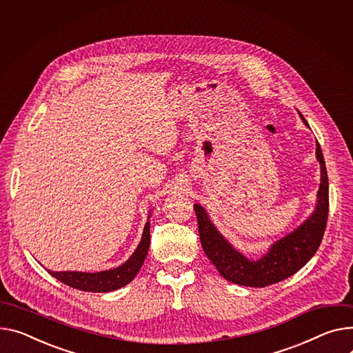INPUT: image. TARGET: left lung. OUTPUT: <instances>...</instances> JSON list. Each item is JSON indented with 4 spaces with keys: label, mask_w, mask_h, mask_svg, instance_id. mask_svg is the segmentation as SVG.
<instances>
[{
    "label": "left lung",
    "mask_w": 353,
    "mask_h": 353,
    "mask_svg": "<svg viewBox=\"0 0 353 353\" xmlns=\"http://www.w3.org/2000/svg\"><path fill=\"white\" fill-rule=\"evenodd\" d=\"M299 116L303 123L308 126L305 117L301 113ZM316 159L321 164L322 179L314 214L294 232L276 241L270 248L268 254L258 261H250L243 254L234 250L211 224L204 208L194 204L201 247L208 260L230 283L255 288L268 287L294 275L315 255L323 237L327 211H330V185H327L325 160L318 142Z\"/></svg>",
    "instance_id": "1"
}]
</instances>
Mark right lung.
Masks as SVG:
<instances>
[{
    "instance_id": "right-lung-1",
    "label": "right lung",
    "mask_w": 353,
    "mask_h": 353,
    "mask_svg": "<svg viewBox=\"0 0 353 353\" xmlns=\"http://www.w3.org/2000/svg\"><path fill=\"white\" fill-rule=\"evenodd\" d=\"M150 245V223L148 221L143 230V237L140 241L136 251L132 254L129 260L117 268L101 272H77V271H63L54 272L48 271L52 276H55L61 283L75 290L86 291V292H109L119 290L129 284L136 276L140 267L145 263Z\"/></svg>"
}]
</instances>
